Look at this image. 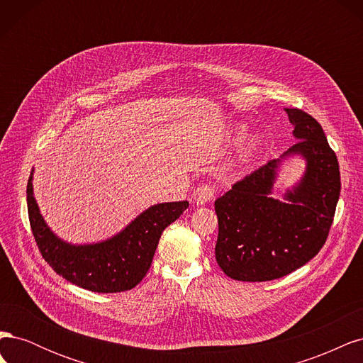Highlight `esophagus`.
<instances>
[{
  "label": "esophagus",
  "mask_w": 363,
  "mask_h": 363,
  "mask_svg": "<svg viewBox=\"0 0 363 363\" xmlns=\"http://www.w3.org/2000/svg\"><path fill=\"white\" fill-rule=\"evenodd\" d=\"M215 196V189L212 188V186L208 184H201L196 188L192 194V200L196 206H203L206 203L211 201Z\"/></svg>",
  "instance_id": "34e87169"
}]
</instances>
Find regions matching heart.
<instances>
[{
    "mask_svg": "<svg viewBox=\"0 0 363 363\" xmlns=\"http://www.w3.org/2000/svg\"><path fill=\"white\" fill-rule=\"evenodd\" d=\"M242 135H244V125H238V127L233 128V131H232L233 139H239ZM259 144H260V139H259V138H252V139L248 142V145H247V147L244 148V151H242V159H244V160H248L252 155H255V151L257 150Z\"/></svg>",
    "mask_w": 363,
    "mask_h": 363,
    "instance_id": "obj_1",
    "label": "heart"
}]
</instances>
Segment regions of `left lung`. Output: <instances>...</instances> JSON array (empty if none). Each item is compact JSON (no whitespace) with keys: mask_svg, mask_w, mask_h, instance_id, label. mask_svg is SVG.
<instances>
[{"mask_svg":"<svg viewBox=\"0 0 363 363\" xmlns=\"http://www.w3.org/2000/svg\"><path fill=\"white\" fill-rule=\"evenodd\" d=\"M298 140L215 201V257L228 277L268 281L313 259L328 236L340 192L339 163L323 127L300 108H284ZM301 157L303 177L284 196L270 195L284 160Z\"/></svg>","mask_w":363,"mask_h":363,"instance_id":"1","label":"left lung"}]
</instances>
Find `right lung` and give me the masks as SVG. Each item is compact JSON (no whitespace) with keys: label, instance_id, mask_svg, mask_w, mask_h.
Segmentation results:
<instances>
[{"label":"right lung","instance_id":"add662e5","mask_svg":"<svg viewBox=\"0 0 363 363\" xmlns=\"http://www.w3.org/2000/svg\"><path fill=\"white\" fill-rule=\"evenodd\" d=\"M33 172L35 169L27 184V207L40 255L65 280L92 292L133 289L148 272L163 230L189 207L188 201L155 204L112 238L94 244H71L54 233L40 215L33 194Z\"/></svg>","mask_w":363,"mask_h":363}]
</instances>
